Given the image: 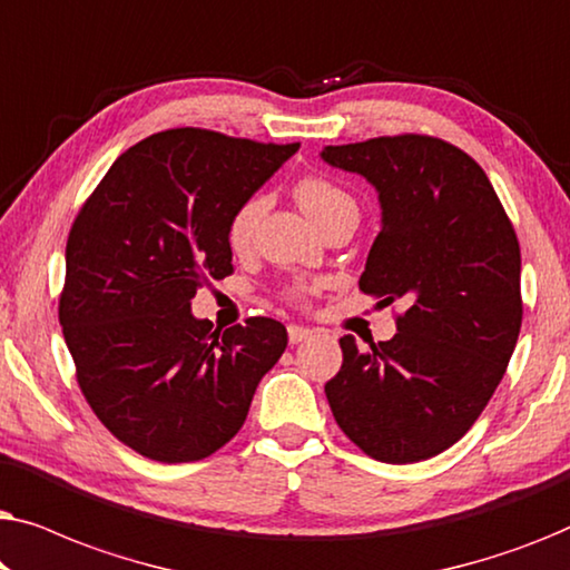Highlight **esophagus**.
<instances>
[{
    "instance_id": "esophagus-1",
    "label": "esophagus",
    "mask_w": 570,
    "mask_h": 570,
    "mask_svg": "<svg viewBox=\"0 0 570 570\" xmlns=\"http://www.w3.org/2000/svg\"><path fill=\"white\" fill-rule=\"evenodd\" d=\"M311 334L314 332L306 330V326H298V324L287 326V340H291V345H301V342H306Z\"/></svg>"
}]
</instances>
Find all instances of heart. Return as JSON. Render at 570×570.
<instances>
[{
	"instance_id": "obj_1",
	"label": "heart",
	"mask_w": 570,
	"mask_h": 570,
	"mask_svg": "<svg viewBox=\"0 0 570 570\" xmlns=\"http://www.w3.org/2000/svg\"><path fill=\"white\" fill-rule=\"evenodd\" d=\"M295 197H298V205L303 207V213H306L316 225L322 223L324 217L337 213L340 207L355 205L353 197H350L345 189H340L337 184H332L330 178H322V176L303 178V181L295 186ZM267 207H269L267 194H254V197H248L244 205L230 215L228 244L233 252H246V248L252 246L256 228H259V220L264 217V213H267Z\"/></svg>"
}]
</instances>
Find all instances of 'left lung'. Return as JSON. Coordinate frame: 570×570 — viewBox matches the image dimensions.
I'll return each instance as SVG.
<instances>
[{
  "label": "left lung",
  "mask_w": 570,
  "mask_h": 570,
  "mask_svg": "<svg viewBox=\"0 0 570 570\" xmlns=\"http://www.w3.org/2000/svg\"><path fill=\"white\" fill-rule=\"evenodd\" d=\"M322 160L379 194L381 230L361 291L404 301L396 334L361 350L340 340L324 392L365 454L412 464L470 431L501 384L521 330V254L485 170L435 137L330 145Z\"/></svg>",
  "instance_id": "left-lung-1"
}]
</instances>
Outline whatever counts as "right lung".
Masks as SVG:
<instances>
[{
	"mask_svg": "<svg viewBox=\"0 0 570 570\" xmlns=\"http://www.w3.org/2000/svg\"><path fill=\"white\" fill-rule=\"evenodd\" d=\"M295 145L168 129L119 155L67 240L59 324L100 423L155 462H197L240 431L285 326L254 316L213 330L191 314L233 272L230 215Z\"/></svg>",
	"mask_w": 570,
	"mask_h": 570,
	"instance_id": "add662e5",
	"label": "right lung"
}]
</instances>
